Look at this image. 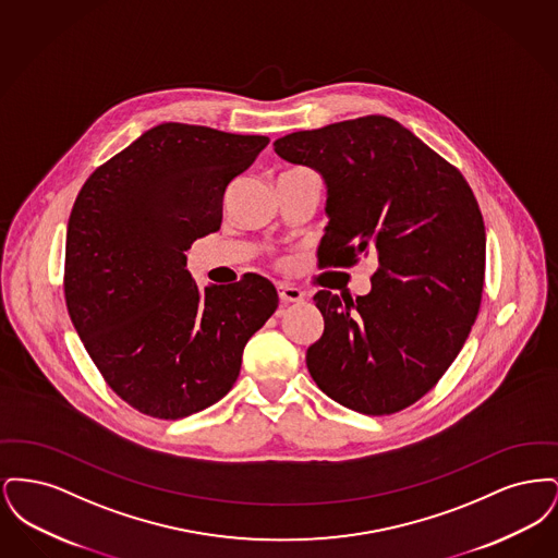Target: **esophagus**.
<instances>
[{"mask_svg": "<svg viewBox=\"0 0 558 558\" xmlns=\"http://www.w3.org/2000/svg\"><path fill=\"white\" fill-rule=\"evenodd\" d=\"M278 296H280L282 303H294V301H303L305 292L292 287V284H287V282H280L278 284Z\"/></svg>", "mask_w": 558, "mask_h": 558, "instance_id": "obj_1", "label": "esophagus"}]
</instances>
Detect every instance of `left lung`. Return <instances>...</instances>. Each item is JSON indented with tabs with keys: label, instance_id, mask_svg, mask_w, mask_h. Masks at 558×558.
I'll list each match as a JSON object with an SVG mask.
<instances>
[{
	"label": "left lung",
	"instance_id": "obj_1",
	"mask_svg": "<svg viewBox=\"0 0 558 558\" xmlns=\"http://www.w3.org/2000/svg\"><path fill=\"white\" fill-rule=\"evenodd\" d=\"M274 150L326 184L319 266L378 262L368 294H314L324 332L307 349V371L349 410L399 412L450 368L477 318L485 274L477 198L456 167L380 114L289 133Z\"/></svg>",
	"mask_w": 558,
	"mask_h": 558
}]
</instances>
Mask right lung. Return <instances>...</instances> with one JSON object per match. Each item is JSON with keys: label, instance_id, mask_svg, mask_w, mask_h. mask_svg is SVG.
Instances as JSON below:
<instances>
[{"label": "right lung", "instance_id": "right-lung-1", "mask_svg": "<svg viewBox=\"0 0 558 558\" xmlns=\"http://www.w3.org/2000/svg\"><path fill=\"white\" fill-rule=\"evenodd\" d=\"M267 144L160 123L98 167L73 205L69 316L110 389L148 416L175 421L223 398L278 307L264 276L201 289L186 269L190 244L221 226L226 187Z\"/></svg>", "mask_w": 558, "mask_h": 558}]
</instances>
